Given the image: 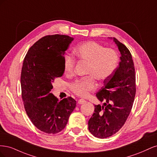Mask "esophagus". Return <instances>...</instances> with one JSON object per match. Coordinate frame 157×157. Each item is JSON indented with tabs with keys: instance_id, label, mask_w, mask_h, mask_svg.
<instances>
[{
	"instance_id": "34e87169",
	"label": "esophagus",
	"mask_w": 157,
	"mask_h": 157,
	"mask_svg": "<svg viewBox=\"0 0 157 157\" xmlns=\"http://www.w3.org/2000/svg\"><path fill=\"white\" fill-rule=\"evenodd\" d=\"M85 102V100L84 99H78V103L79 104V105H81V104H83V103H84Z\"/></svg>"
}]
</instances>
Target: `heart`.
<instances>
[{
  "mask_svg": "<svg viewBox=\"0 0 157 157\" xmlns=\"http://www.w3.org/2000/svg\"><path fill=\"white\" fill-rule=\"evenodd\" d=\"M77 59L87 63L86 74L88 76L78 79L70 84L71 91L77 96H87L96 87V79L105 81L115 72L118 63L117 52L104 47L94 41H88L78 45L74 49ZM75 65V59L69 55L64 58V70L67 75H72Z\"/></svg>",
  "mask_w": 157,
  "mask_h": 157,
  "instance_id": "obj_1",
  "label": "heart"
}]
</instances>
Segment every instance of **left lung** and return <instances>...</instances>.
Masks as SVG:
<instances>
[{
  "label": "left lung",
  "instance_id": "8db88e82",
  "mask_svg": "<svg viewBox=\"0 0 157 157\" xmlns=\"http://www.w3.org/2000/svg\"><path fill=\"white\" fill-rule=\"evenodd\" d=\"M113 41L121 54L119 65L97 92L96 97L103 105H95L94 113L88 121L90 133L101 139L116 134L124 124L136 92L135 68L130 52L115 38Z\"/></svg>",
  "mask_w": 157,
  "mask_h": 157
}]
</instances>
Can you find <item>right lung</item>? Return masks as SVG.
<instances>
[{"mask_svg":"<svg viewBox=\"0 0 157 157\" xmlns=\"http://www.w3.org/2000/svg\"><path fill=\"white\" fill-rule=\"evenodd\" d=\"M73 39L45 36L31 47L23 60L21 87L25 111L33 124L46 134L63 130L77 104L71 97L59 101L50 93L54 79L64 73V54Z\"/></svg>","mask_w":157,"mask_h":157,"instance_id":"obj_1","label":"right lung"}]
</instances>
